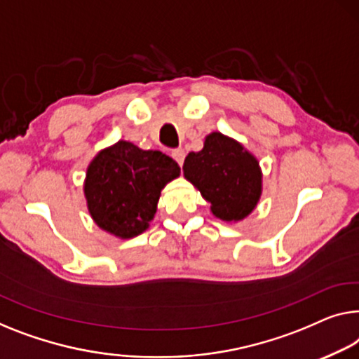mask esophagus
<instances>
[{
    "instance_id": "esophagus-1",
    "label": "esophagus",
    "mask_w": 359,
    "mask_h": 359,
    "mask_svg": "<svg viewBox=\"0 0 359 359\" xmlns=\"http://www.w3.org/2000/svg\"><path fill=\"white\" fill-rule=\"evenodd\" d=\"M172 158L175 159V161H177V164L179 165H182L184 164V159H185V151L182 148H175V149H172Z\"/></svg>"
}]
</instances>
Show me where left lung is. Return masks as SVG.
Listing matches in <instances>:
<instances>
[{
	"mask_svg": "<svg viewBox=\"0 0 359 359\" xmlns=\"http://www.w3.org/2000/svg\"><path fill=\"white\" fill-rule=\"evenodd\" d=\"M184 172L203 198L211 203L214 216L222 221L247 217L259 200L258 161L240 143L222 133H211L201 151L189 153Z\"/></svg>",
	"mask_w": 359,
	"mask_h": 359,
	"instance_id": "obj_1",
	"label": "left lung"
}]
</instances>
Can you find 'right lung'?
<instances>
[{
    "label": "right lung",
    "mask_w": 359,
    "mask_h": 359,
    "mask_svg": "<svg viewBox=\"0 0 359 359\" xmlns=\"http://www.w3.org/2000/svg\"><path fill=\"white\" fill-rule=\"evenodd\" d=\"M179 174V164L168 154L117 142L101 151L87 170L88 211L101 229L116 237H135L156 212L164 185Z\"/></svg>",
    "instance_id": "obj_1"
}]
</instances>
